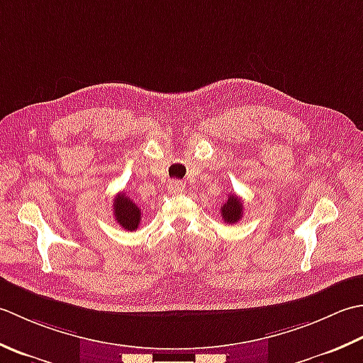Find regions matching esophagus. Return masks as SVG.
<instances>
[{
	"label": "esophagus",
	"mask_w": 363,
	"mask_h": 363,
	"mask_svg": "<svg viewBox=\"0 0 363 363\" xmlns=\"http://www.w3.org/2000/svg\"><path fill=\"white\" fill-rule=\"evenodd\" d=\"M184 189V183L180 180H174L169 184V192H172V194H182Z\"/></svg>",
	"instance_id": "34e87169"
}]
</instances>
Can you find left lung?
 I'll return each mask as SVG.
<instances>
[{"label":"left lung","instance_id":"left-lung-1","mask_svg":"<svg viewBox=\"0 0 363 363\" xmlns=\"http://www.w3.org/2000/svg\"><path fill=\"white\" fill-rule=\"evenodd\" d=\"M220 216L227 224H235L242 218V203L236 194H230L224 205H220Z\"/></svg>","mask_w":363,"mask_h":363}]
</instances>
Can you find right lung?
I'll use <instances>...</instances> for the list:
<instances>
[{
    "instance_id": "obj_1",
    "label": "right lung",
    "mask_w": 363,
    "mask_h": 363,
    "mask_svg": "<svg viewBox=\"0 0 363 363\" xmlns=\"http://www.w3.org/2000/svg\"><path fill=\"white\" fill-rule=\"evenodd\" d=\"M114 218L123 230L135 232L140 223V208L127 197L125 192H119L114 199Z\"/></svg>"
}]
</instances>
